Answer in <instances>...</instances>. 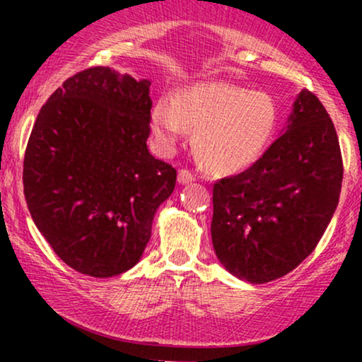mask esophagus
Returning <instances> with one entry per match:
<instances>
[{"label": "esophagus", "instance_id": "34e87169", "mask_svg": "<svg viewBox=\"0 0 362 362\" xmlns=\"http://www.w3.org/2000/svg\"><path fill=\"white\" fill-rule=\"evenodd\" d=\"M177 178H178V184H182V185L190 184V182L195 180V177L192 175V173H190L189 170H185V168L178 170V177Z\"/></svg>", "mask_w": 362, "mask_h": 362}]
</instances>
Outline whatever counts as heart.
I'll return each mask as SVG.
<instances>
[{
  "mask_svg": "<svg viewBox=\"0 0 362 362\" xmlns=\"http://www.w3.org/2000/svg\"><path fill=\"white\" fill-rule=\"evenodd\" d=\"M158 148L170 153L194 132L199 160L218 173H240L253 167L276 138L279 109L267 91L233 83H201L180 90L175 98H160L149 114Z\"/></svg>",
  "mask_w": 362,
  "mask_h": 362,
  "instance_id": "1",
  "label": "heart"
}]
</instances>
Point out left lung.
I'll return each instance as SVG.
<instances>
[{
  "mask_svg": "<svg viewBox=\"0 0 362 362\" xmlns=\"http://www.w3.org/2000/svg\"><path fill=\"white\" fill-rule=\"evenodd\" d=\"M342 175L334 122L322 102L301 90L265 155L214 184L211 238L223 267L250 284L296 269L337 209Z\"/></svg>",
  "mask_w": 362,
  "mask_h": 362,
  "instance_id": "8db88e82",
  "label": "left lung"
}]
</instances>
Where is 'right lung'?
Listing matches in <instances>:
<instances>
[{"mask_svg":"<svg viewBox=\"0 0 362 362\" xmlns=\"http://www.w3.org/2000/svg\"><path fill=\"white\" fill-rule=\"evenodd\" d=\"M149 80L85 69L40 109L23 160L37 230L74 271L112 277L138 264L177 170L148 151Z\"/></svg>","mask_w":362,"mask_h":362,"instance_id":"obj_1","label":"right lung"}]
</instances>
